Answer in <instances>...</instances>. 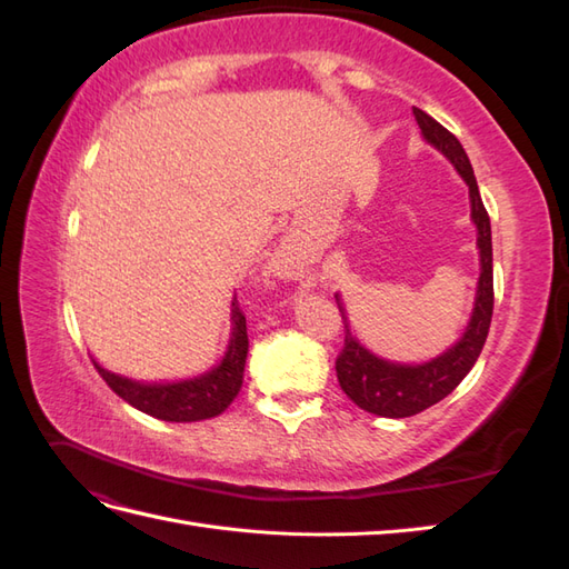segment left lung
Returning a JSON list of instances; mask_svg holds the SVG:
<instances>
[{
  "instance_id": "1",
  "label": "left lung",
  "mask_w": 569,
  "mask_h": 569,
  "mask_svg": "<svg viewBox=\"0 0 569 569\" xmlns=\"http://www.w3.org/2000/svg\"><path fill=\"white\" fill-rule=\"evenodd\" d=\"M412 116H416L425 140L429 144H435L443 157L456 166L462 180L470 187L472 220L477 226L481 272H479L475 311H472L468 330H465L462 339L453 349H449L435 360H429L425 366H396L366 351L351 335L347 316H343V308L337 299L343 327H347V335H343V349L339 351L337 363H335L339 387L358 408L375 412V416H382V418L418 416V412H422L425 408L446 399V396L462 382V377L468 375L477 363L481 347H485L487 341L491 313H493L491 222H489L485 203H481L479 187H477L468 153H465L462 144L456 140V134L446 130L441 123H437L432 116L416 107H412Z\"/></svg>"
}]
</instances>
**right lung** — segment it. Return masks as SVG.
I'll return each instance as SVG.
<instances>
[{"mask_svg": "<svg viewBox=\"0 0 569 569\" xmlns=\"http://www.w3.org/2000/svg\"><path fill=\"white\" fill-rule=\"evenodd\" d=\"M247 351V318L234 297L232 337L226 358L220 360L218 368L197 377V380H184L176 385H140L99 368L97 363L94 368L120 399L128 401L132 408L147 412V416L166 422H197L220 416L234 401V396L242 389L244 380Z\"/></svg>", "mask_w": 569, "mask_h": 569, "instance_id": "1", "label": "right lung"}]
</instances>
